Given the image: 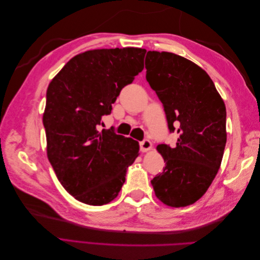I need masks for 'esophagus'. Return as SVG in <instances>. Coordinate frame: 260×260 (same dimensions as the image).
<instances>
[{"instance_id":"esophagus-1","label":"esophagus","mask_w":260,"mask_h":260,"mask_svg":"<svg viewBox=\"0 0 260 260\" xmlns=\"http://www.w3.org/2000/svg\"><path fill=\"white\" fill-rule=\"evenodd\" d=\"M140 146H141V151L147 152L152 148V142L148 139H144L142 142H140Z\"/></svg>"}]
</instances>
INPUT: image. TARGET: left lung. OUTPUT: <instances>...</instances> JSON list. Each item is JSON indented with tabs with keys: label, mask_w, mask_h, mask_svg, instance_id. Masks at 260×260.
Wrapping results in <instances>:
<instances>
[{
	"label": "left lung",
	"mask_w": 260,
	"mask_h": 260,
	"mask_svg": "<svg viewBox=\"0 0 260 260\" xmlns=\"http://www.w3.org/2000/svg\"><path fill=\"white\" fill-rule=\"evenodd\" d=\"M146 80L160 100L176 147L157 146L166 161L151 181L155 195L184 207L205 194L221 165L226 142L225 106L216 86L193 61L169 52L148 51Z\"/></svg>",
	"instance_id": "1"
}]
</instances>
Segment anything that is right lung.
<instances>
[{
  "label": "right lung",
  "instance_id": "add662e5",
  "mask_svg": "<svg viewBox=\"0 0 260 260\" xmlns=\"http://www.w3.org/2000/svg\"><path fill=\"white\" fill-rule=\"evenodd\" d=\"M146 50H92L73 57L46 91L48 157L65 190L81 203L112 202L139 155V142L98 130L123 86L144 68Z\"/></svg>",
  "mask_w": 260,
  "mask_h": 260
}]
</instances>
